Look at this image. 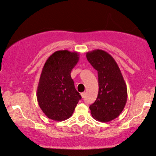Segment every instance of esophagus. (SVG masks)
Listing matches in <instances>:
<instances>
[{
	"instance_id": "obj_1",
	"label": "esophagus",
	"mask_w": 156,
	"mask_h": 156,
	"mask_svg": "<svg viewBox=\"0 0 156 156\" xmlns=\"http://www.w3.org/2000/svg\"><path fill=\"white\" fill-rule=\"evenodd\" d=\"M85 94H86V92H82L81 93V96H82V98H84V97H85Z\"/></svg>"
}]
</instances>
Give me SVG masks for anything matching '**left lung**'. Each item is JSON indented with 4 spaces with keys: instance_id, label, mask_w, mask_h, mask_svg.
Instances as JSON below:
<instances>
[{
    "instance_id": "left-lung-1",
    "label": "left lung",
    "mask_w": 156,
    "mask_h": 156,
    "mask_svg": "<svg viewBox=\"0 0 156 156\" xmlns=\"http://www.w3.org/2000/svg\"><path fill=\"white\" fill-rule=\"evenodd\" d=\"M86 56L98 74L99 92L90 106L91 114L97 120L110 122L118 118L126 105L127 85L118 64L108 52L95 49Z\"/></svg>"
}]
</instances>
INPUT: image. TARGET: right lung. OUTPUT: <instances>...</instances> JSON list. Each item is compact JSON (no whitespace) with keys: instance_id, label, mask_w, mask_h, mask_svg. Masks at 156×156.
Segmentation results:
<instances>
[{"instance_id":"right-lung-1","label":"right lung","mask_w":156,"mask_h":156,"mask_svg":"<svg viewBox=\"0 0 156 156\" xmlns=\"http://www.w3.org/2000/svg\"><path fill=\"white\" fill-rule=\"evenodd\" d=\"M79 56L76 51H56L47 58L42 69L36 98L40 108L51 120L63 121L69 118L82 98L71 77Z\"/></svg>"}]
</instances>
